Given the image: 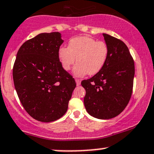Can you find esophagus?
Segmentation results:
<instances>
[{"label": "esophagus", "instance_id": "obj_1", "mask_svg": "<svg viewBox=\"0 0 154 154\" xmlns=\"http://www.w3.org/2000/svg\"><path fill=\"white\" fill-rule=\"evenodd\" d=\"M75 81H76V84H77V86H78V85H80V83H81V80H79V79H76Z\"/></svg>", "mask_w": 154, "mask_h": 154}]
</instances>
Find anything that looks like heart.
<instances>
[{
	"instance_id": "1",
	"label": "heart",
	"mask_w": 154,
	"mask_h": 154,
	"mask_svg": "<svg viewBox=\"0 0 154 154\" xmlns=\"http://www.w3.org/2000/svg\"><path fill=\"white\" fill-rule=\"evenodd\" d=\"M108 56V48L105 42L85 36L72 38L68 47L63 46L58 50V57L66 71L75 63L77 58L78 63L73 73L78 77L97 74L106 64Z\"/></svg>"
}]
</instances>
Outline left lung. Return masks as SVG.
<instances>
[{
	"label": "left lung",
	"instance_id": "left-lung-1",
	"mask_svg": "<svg viewBox=\"0 0 154 154\" xmlns=\"http://www.w3.org/2000/svg\"><path fill=\"white\" fill-rule=\"evenodd\" d=\"M108 56L103 69L91 78L82 80L84 105L91 116L109 119L127 106L133 90L134 62L128 48L119 39L103 33Z\"/></svg>",
	"mask_w": 154,
	"mask_h": 154
}]
</instances>
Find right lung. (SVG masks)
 <instances>
[{"instance_id":"1","label":"right lung","mask_w":154,"mask_h":154,"mask_svg":"<svg viewBox=\"0 0 154 154\" xmlns=\"http://www.w3.org/2000/svg\"><path fill=\"white\" fill-rule=\"evenodd\" d=\"M63 41L60 32L40 33L26 41L17 53L12 72L14 88L24 109L40 122L62 117L76 87L58 57Z\"/></svg>"}]
</instances>
